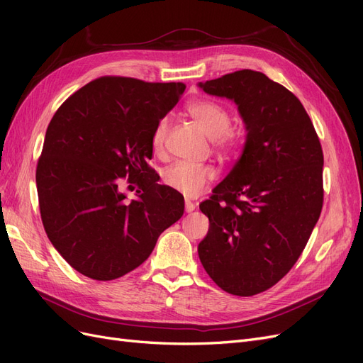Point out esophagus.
Returning a JSON list of instances; mask_svg holds the SVG:
<instances>
[{
    "label": "esophagus",
    "instance_id": "34e87169",
    "mask_svg": "<svg viewBox=\"0 0 363 363\" xmlns=\"http://www.w3.org/2000/svg\"><path fill=\"white\" fill-rule=\"evenodd\" d=\"M195 207H196V206H195V203H192L191 200H186V201H184V211L188 212V213L194 212V211H195Z\"/></svg>",
    "mask_w": 363,
    "mask_h": 363
}]
</instances>
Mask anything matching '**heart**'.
Masks as SVG:
<instances>
[{"mask_svg": "<svg viewBox=\"0 0 363 363\" xmlns=\"http://www.w3.org/2000/svg\"><path fill=\"white\" fill-rule=\"evenodd\" d=\"M188 113L204 133L213 139L215 148L223 155H232L238 148V136L230 130L232 115L221 104L211 100H195L188 104ZM169 130L168 118H162L155 131L151 144L155 151H162L167 142ZM215 179V171L206 164H194L188 162H175L163 171L162 180L172 191L188 199L200 195L206 186Z\"/></svg>", "mask_w": 363, "mask_h": 363, "instance_id": "b5f03b06", "label": "heart"}]
</instances>
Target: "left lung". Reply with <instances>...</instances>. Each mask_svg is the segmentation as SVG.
I'll return each mask as SVG.
<instances>
[{
    "mask_svg": "<svg viewBox=\"0 0 363 363\" xmlns=\"http://www.w3.org/2000/svg\"><path fill=\"white\" fill-rule=\"evenodd\" d=\"M199 86L235 101L247 130L233 169L200 204L208 232L199 256L223 291L251 296L286 276L312 235L323 148L298 98L265 74L242 69Z\"/></svg>",
    "mask_w": 363,
    "mask_h": 363,
    "instance_id": "left-lung-1",
    "label": "left lung"
}]
</instances>
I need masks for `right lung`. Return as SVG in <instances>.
<instances>
[{"label": "right lung", "instance_id": "1", "mask_svg": "<svg viewBox=\"0 0 363 363\" xmlns=\"http://www.w3.org/2000/svg\"><path fill=\"white\" fill-rule=\"evenodd\" d=\"M184 89L107 75L54 113L36 168L40 218L54 248L83 276H125L182 218L183 195L159 184L148 160L152 131ZM124 179L138 188L135 201L120 191Z\"/></svg>", "mask_w": 363, "mask_h": 363}]
</instances>
